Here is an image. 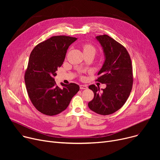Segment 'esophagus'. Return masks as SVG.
<instances>
[{"instance_id":"esophagus-1","label":"esophagus","mask_w":160,"mask_h":160,"mask_svg":"<svg viewBox=\"0 0 160 160\" xmlns=\"http://www.w3.org/2000/svg\"><path fill=\"white\" fill-rule=\"evenodd\" d=\"M80 88L81 89H87L88 88V86L87 85H83V84H82L80 86Z\"/></svg>"}]
</instances>
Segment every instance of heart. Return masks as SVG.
Instances as JSON below:
<instances>
[{
    "label": "heart",
    "mask_w": 160,
    "mask_h": 160,
    "mask_svg": "<svg viewBox=\"0 0 160 160\" xmlns=\"http://www.w3.org/2000/svg\"><path fill=\"white\" fill-rule=\"evenodd\" d=\"M95 50L94 48L92 47V46L89 45H86L83 46V51H86V50Z\"/></svg>",
    "instance_id": "heart-1"
}]
</instances>
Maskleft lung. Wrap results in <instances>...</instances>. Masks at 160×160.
Here are the masks:
<instances>
[{
  "instance_id": "left-lung-1",
  "label": "left lung",
  "mask_w": 160,
  "mask_h": 160,
  "mask_svg": "<svg viewBox=\"0 0 160 160\" xmlns=\"http://www.w3.org/2000/svg\"><path fill=\"white\" fill-rule=\"evenodd\" d=\"M96 39L104 55L97 81L106 83V88L100 91L95 85L89 86L93 91L94 98L88 106L98 114L107 115L119 110L130 94L133 84L132 62L127 49L111 37L102 35L97 36Z\"/></svg>"
}]
</instances>
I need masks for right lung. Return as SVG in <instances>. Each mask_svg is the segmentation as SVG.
I'll return each mask as SVG.
<instances>
[{
  "label": "right lung",
  "mask_w": 160,
  "mask_h": 160,
  "mask_svg": "<svg viewBox=\"0 0 160 160\" xmlns=\"http://www.w3.org/2000/svg\"><path fill=\"white\" fill-rule=\"evenodd\" d=\"M77 39L65 36H53L38 44L30 55L25 84L32 103L42 113L50 116L60 113L80 89L74 83H61L60 88L54 80L67 49Z\"/></svg>",
  "instance_id": "obj_1"
}]
</instances>
